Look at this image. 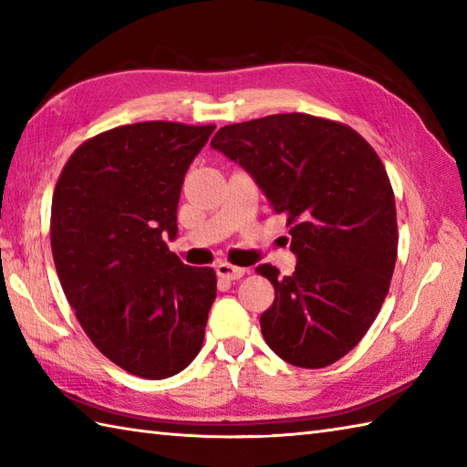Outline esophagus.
Returning <instances> with one entry per match:
<instances>
[{"label": "esophagus", "mask_w": 467, "mask_h": 467, "mask_svg": "<svg viewBox=\"0 0 467 467\" xmlns=\"http://www.w3.org/2000/svg\"><path fill=\"white\" fill-rule=\"evenodd\" d=\"M216 275L224 281H236V279H241V276H244V269H241V266H234L231 263H221V265H216Z\"/></svg>", "instance_id": "obj_1"}]
</instances>
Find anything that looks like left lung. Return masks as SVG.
I'll return each mask as SVG.
<instances>
[{
    "label": "left lung",
    "mask_w": 467,
    "mask_h": 467,
    "mask_svg": "<svg viewBox=\"0 0 467 467\" xmlns=\"http://www.w3.org/2000/svg\"><path fill=\"white\" fill-rule=\"evenodd\" d=\"M211 146L251 172L291 233L295 273L256 269L275 286L266 345L305 369L339 361L379 315L398 259L381 158L351 126L301 112L223 126Z\"/></svg>",
    "instance_id": "left-lung-1"
}]
</instances>
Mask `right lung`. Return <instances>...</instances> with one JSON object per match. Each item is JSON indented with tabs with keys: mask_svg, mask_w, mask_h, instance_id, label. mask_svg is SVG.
I'll return each instance as SVG.
<instances>
[{
	"mask_svg": "<svg viewBox=\"0 0 467 467\" xmlns=\"http://www.w3.org/2000/svg\"><path fill=\"white\" fill-rule=\"evenodd\" d=\"M214 124L138 122L88 138L57 178L49 218L54 265L76 319L124 371L166 379L204 341L216 296L211 266H188L178 233L184 174Z\"/></svg>",
	"mask_w": 467,
	"mask_h": 467,
	"instance_id": "right-lung-1",
	"label": "right lung"
}]
</instances>
